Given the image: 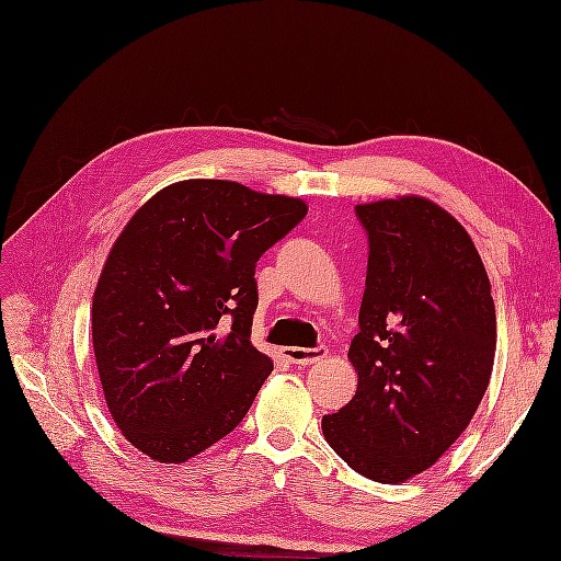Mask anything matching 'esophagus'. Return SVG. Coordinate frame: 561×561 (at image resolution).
<instances>
[{"mask_svg": "<svg viewBox=\"0 0 561 561\" xmlns=\"http://www.w3.org/2000/svg\"><path fill=\"white\" fill-rule=\"evenodd\" d=\"M284 356H286V360L296 363V366H310V363H318L320 358L328 356V351H324V348L291 346V348H284Z\"/></svg>", "mask_w": 561, "mask_h": 561, "instance_id": "1", "label": "esophagus"}]
</instances>
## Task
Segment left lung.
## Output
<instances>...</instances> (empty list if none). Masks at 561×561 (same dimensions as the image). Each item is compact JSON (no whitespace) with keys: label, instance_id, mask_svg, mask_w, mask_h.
<instances>
[{"label":"left lung","instance_id":"left-lung-1","mask_svg":"<svg viewBox=\"0 0 561 561\" xmlns=\"http://www.w3.org/2000/svg\"><path fill=\"white\" fill-rule=\"evenodd\" d=\"M366 291L348 358L356 394L322 419L330 447L377 483L425 471L471 423L497 344L490 279L466 229L419 195L356 205Z\"/></svg>","mask_w":561,"mask_h":561}]
</instances>
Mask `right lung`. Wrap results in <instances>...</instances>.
I'll use <instances>...</instances> for the list:
<instances>
[{
  "label": "right lung",
  "instance_id": "1",
  "mask_svg": "<svg viewBox=\"0 0 561 561\" xmlns=\"http://www.w3.org/2000/svg\"><path fill=\"white\" fill-rule=\"evenodd\" d=\"M304 201L221 179L154 193L110 251L93 296V348L114 423L160 463L229 435L272 373L251 344L255 263Z\"/></svg>",
  "mask_w": 561,
  "mask_h": 561
}]
</instances>
